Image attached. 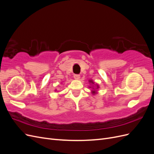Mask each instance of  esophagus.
Masks as SVG:
<instances>
[{"label": "esophagus", "instance_id": "1", "mask_svg": "<svg viewBox=\"0 0 154 154\" xmlns=\"http://www.w3.org/2000/svg\"><path fill=\"white\" fill-rule=\"evenodd\" d=\"M74 79H75V80H79V79H80V76L79 75V74H74Z\"/></svg>", "mask_w": 154, "mask_h": 154}]
</instances>
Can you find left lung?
<instances>
[{
    "label": "left lung",
    "instance_id": "1",
    "mask_svg": "<svg viewBox=\"0 0 154 154\" xmlns=\"http://www.w3.org/2000/svg\"><path fill=\"white\" fill-rule=\"evenodd\" d=\"M89 82L90 83H92V84H94V82H93L92 80H89ZM99 88V86L97 85V87H96V88H93V89H94V91H92V94H95L96 93V89H97V88Z\"/></svg>",
    "mask_w": 154,
    "mask_h": 154
}]
</instances>
